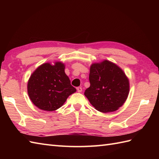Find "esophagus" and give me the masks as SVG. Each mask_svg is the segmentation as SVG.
<instances>
[{
    "mask_svg": "<svg viewBox=\"0 0 159 159\" xmlns=\"http://www.w3.org/2000/svg\"><path fill=\"white\" fill-rule=\"evenodd\" d=\"M76 89H77V91H78V92H81L82 91H83L82 87H78L77 88H76Z\"/></svg>",
    "mask_w": 159,
    "mask_h": 159,
    "instance_id": "34e87169",
    "label": "esophagus"
}]
</instances>
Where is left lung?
Returning a JSON list of instances; mask_svg holds the SVG:
<instances>
[{"label":"left lung","instance_id":"obj_1","mask_svg":"<svg viewBox=\"0 0 159 159\" xmlns=\"http://www.w3.org/2000/svg\"><path fill=\"white\" fill-rule=\"evenodd\" d=\"M89 79L90 87L84 94L96 109L113 112L123 105L129 93V82L116 64L107 60L92 64Z\"/></svg>","mask_w":159,"mask_h":159}]
</instances>
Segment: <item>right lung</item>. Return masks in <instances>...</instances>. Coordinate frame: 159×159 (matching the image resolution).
Masks as SVG:
<instances>
[{"mask_svg": "<svg viewBox=\"0 0 159 159\" xmlns=\"http://www.w3.org/2000/svg\"><path fill=\"white\" fill-rule=\"evenodd\" d=\"M65 66L43 63L38 67L28 82V94L33 103L47 111L58 109L67 98L76 91L65 73Z\"/></svg>", "mask_w": 159, "mask_h": 159, "instance_id": "add662e5", "label": "right lung"}]
</instances>
